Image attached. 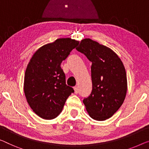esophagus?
<instances>
[{
  "instance_id": "obj_1",
  "label": "esophagus",
  "mask_w": 149,
  "mask_h": 149,
  "mask_svg": "<svg viewBox=\"0 0 149 149\" xmlns=\"http://www.w3.org/2000/svg\"><path fill=\"white\" fill-rule=\"evenodd\" d=\"M74 90L75 94H77V93H78V88H77V87H74Z\"/></svg>"
}]
</instances>
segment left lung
Masks as SVG:
<instances>
[{
	"mask_svg": "<svg viewBox=\"0 0 149 149\" xmlns=\"http://www.w3.org/2000/svg\"><path fill=\"white\" fill-rule=\"evenodd\" d=\"M75 49L92 63V91L83 100L86 109L96 120L110 118L123 104L127 92L123 62L114 51L89 38L82 39Z\"/></svg>",
	"mask_w": 149,
	"mask_h": 149,
	"instance_id": "8db88e82",
	"label": "left lung"
}]
</instances>
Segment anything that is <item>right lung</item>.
Wrapping results in <instances>:
<instances>
[{"mask_svg":"<svg viewBox=\"0 0 149 149\" xmlns=\"http://www.w3.org/2000/svg\"><path fill=\"white\" fill-rule=\"evenodd\" d=\"M78 44V41L71 38L57 39L37 49L28 63L24 92L29 105L42 118H56L74 92L66 85L61 63Z\"/></svg>","mask_w":149,"mask_h":149,"instance_id":"right-lung-1","label":"right lung"}]
</instances>
